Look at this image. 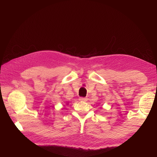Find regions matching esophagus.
I'll return each instance as SVG.
<instances>
[{
	"instance_id": "1",
	"label": "esophagus",
	"mask_w": 157,
	"mask_h": 157,
	"mask_svg": "<svg viewBox=\"0 0 157 157\" xmlns=\"http://www.w3.org/2000/svg\"><path fill=\"white\" fill-rule=\"evenodd\" d=\"M80 101H86L88 100L87 98H80Z\"/></svg>"
}]
</instances>
